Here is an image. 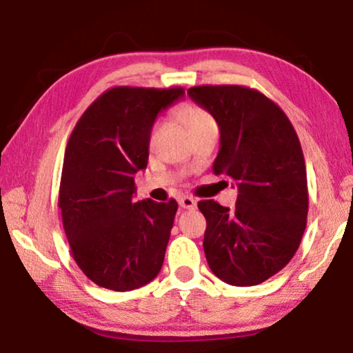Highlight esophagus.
Segmentation results:
<instances>
[{
    "instance_id": "esophagus-1",
    "label": "esophagus",
    "mask_w": 353,
    "mask_h": 353,
    "mask_svg": "<svg viewBox=\"0 0 353 353\" xmlns=\"http://www.w3.org/2000/svg\"><path fill=\"white\" fill-rule=\"evenodd\" d=\"M179 205L181 208H185V210H194L196 206V200L192 199V196H187V195H182L179 199Z\"/></svg>"
}]
</instances>
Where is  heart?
I'll return each instance as SVG.
<instances>
[{"label": "heart", "mask_w": 353, "mask_h": 353, "mask_svg": "<svg viewBox=\"0 0 353 353\" xmlns=\"http://www.w3.org/2000/svg\"><path fill=\"white\" fill-rule=\"evenodd\" d=\"M176 116L177 119H179L182 124L185 125V129L189 130V134L195 132V130H199L201 128H205V125H210V124H214L213 117L206 110H203L201 106H196V105H192V103H184V105H181L179 108L176 110ZM150 142H154V129L152 132V137H150Z\"/></svg>", "instance_id": "heart-1"}]
</instances>
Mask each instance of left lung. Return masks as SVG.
Wrapping results in <instances>:
<instances>
[{"label": "left lung", "mask_w": 353, "mask_h": 353, "mask_svg": "<svg viewBox=\"0 0 353 353\" xmlns=\"http://www.w3.org/2000/svg\"><path fill=\"white\" fill-rule=\"evenodd\" d=\"M187 93L219 125L213 172L239 189L234 210L199 201L206 261L224 283L261 284L292 260L307 228V169L297 132L285 112L253 88L199 85Z\"/></svg>", "instance_id": "8db88e82"}]
</instances>
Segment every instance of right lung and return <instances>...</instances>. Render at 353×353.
I'll list each match as a JSON object with an SVG mask.
<instances>
[{"label":"right lung","mask_w":353,"mask_h":353,"mask_svg":"<svg viewBox=\"0 0 353 353\" xmlns=\"http://www.w3.org/2000/svg\"><path fill=\"white\" fill-rule=\"evenodd\" d=\"M184 88L114 87L87 108L65 147L59 208L77 266L100 288L125 292L158 276L177 201L135 203L158 112Z\"/></svg>","instance_id":"add662e5"}]
</instances>
